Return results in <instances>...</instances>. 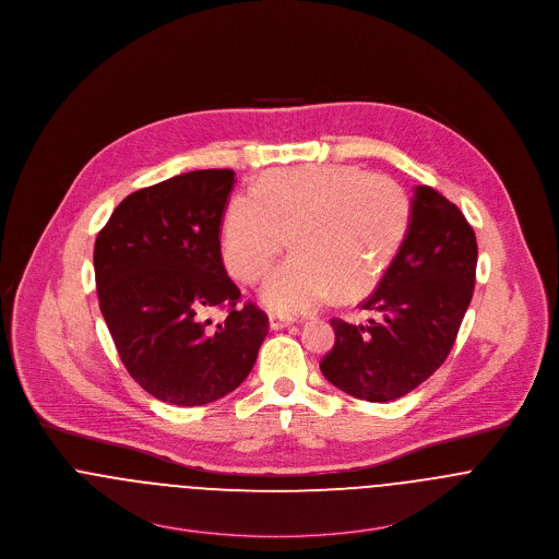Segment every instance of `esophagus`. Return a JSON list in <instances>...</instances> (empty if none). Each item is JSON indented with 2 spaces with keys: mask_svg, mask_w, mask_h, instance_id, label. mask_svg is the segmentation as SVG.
<instances>
[{
  "mask_svg": "<svg viewBox=\"0 0 559 559\" xmlns=\"http://www.w3.org/2000/svg\"><path fill=\"white\" fill-rule=\"evenodd\" d=\"M293 322L290 320H286V318H282V316H269V326H271V331H282V329H286V326H290Z\"/></svg>",
  "mask_w": 559,
  "mask_h": 559,
  "instance_id": "obj_1",
  "label": "esophagus"
}]
</instances>
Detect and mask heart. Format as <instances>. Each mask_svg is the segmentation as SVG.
Returning <instances> with one entry per match:
<instances>
[{
	"instance_id": "obj_1",
	"label": "heart",
	"mask_w": 559,
	"mask_h": 559,
	"mask_svg": "<svg viewBox=\"0 0 559 559\" xmlns=\"http://www.w3.org/2000/svg\"><path fill=\"white\" fill-rule=\"evenodd\" d=\"M409 224L404 190L389 177L346 164L266 173L255 192L235 194L222 217V258L252 284L288 246L297 250L271 271L262 301L284 316L305 313L335 290L365 295L397 254Z\"/></svg>"
}]
</instances>
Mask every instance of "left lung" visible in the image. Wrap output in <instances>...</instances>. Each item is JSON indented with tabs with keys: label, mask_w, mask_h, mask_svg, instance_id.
I'll list each match as a JSON object with an SVG mask.
<instances>
[{
	"label": "left lung",
	"mask_w": 559,
	"mask_h": 559,
	"mask_svg": "<svg viewBox=\"0 0 559 559\" xmlns=\"http://www.w3.org/2000/svg\"><path fill=\"white\" fill-rule=\"evenodd\" d=\"M476 235L457 204L416 186L406 239L360 304L373 318H333L324 378L356 400L393 402L423 384L451 353L476 282Z\"/></svg>",
	"instance_id": "8db88e82"
}]
</instances>
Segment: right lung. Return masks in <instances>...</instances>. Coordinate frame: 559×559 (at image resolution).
Instances as JSON below:
<instances>
[{"mask_svg": "<svg viewBox=\"0 0 559 559\" xmlns=\"http://www.w3.org/2000/svg\"><path fill=\"white\" fill-rule=\"evenodd\" d=\"M230 168L192 170L123 199L94 248L100 311L128 373L155 400L204 406L252 371L269 318L237 305L219 252ZM226 306L222 325L203 316Z\"/></svg>", "mask_w": 559, "mask_h": 559, "instance_id": "1", "label": "right lung"}]
</instances>
